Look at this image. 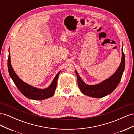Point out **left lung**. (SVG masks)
Instances as JSON below:
<instances>
[{
	"mask_svg": "<svg viewBox=\"0 0 134 134\" xmlns=\"http://www.w3.org/2000/svg\"><path fill=\"white\" fill-rule=\"evenodd\" d=\"M125 66V55L122 48V59L118 69L112 76L97 84L88 85L85 83L81 79L78 72L75 73L78 80V84L80 90L84 94L93 98H102L114 91L118 86L122 78Z\"/></svg>",
	"mask_w": 134,
	"mask_h": 134,
	"instance_id": "obj_1",
	"label": "left lung"
}]
</instances>
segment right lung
Instances as JSON below:
<instances>
[{
	"mask_svg": "<svg viewBox=\"0 0 134 134\" xmlns=\"http://www.w3.org/2000/svg\"><path fill=\"white\" fill-rule=\"evenodd\" d=\"M8 69L9 74L10 78L13 80L16 87L27 98L34 100H43L50 98L54 96L56 86H57L58 77L61 71L58 72V73L56 75L49 87L44 89H40L34 87L23 82L16 74L11 65L9 49V57L8 59Z\"/></svg>",
	"mask_w": 134,
	"mask_h": 134,
	"instance_id": "add662e5",
	"label": "right lung"
}]
</instances>
